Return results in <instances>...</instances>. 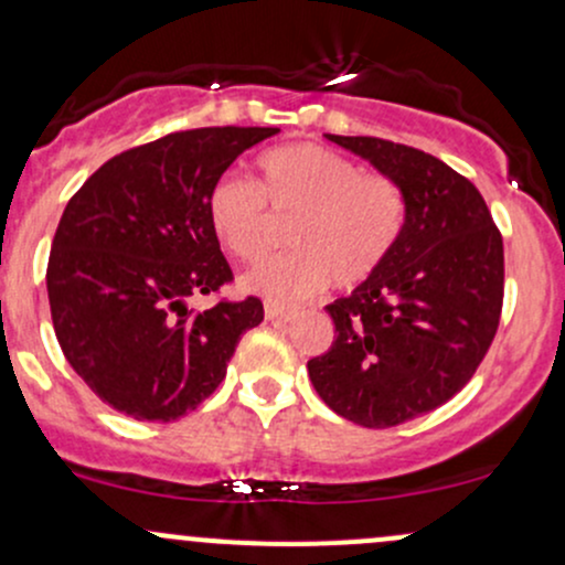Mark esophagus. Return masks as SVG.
<instances>
[{
    "label": "esophagus",
    "instance_id": "obj_1",
    "mask_svg": "<svg viewBox=\"0 0 565 565\" xmlns=\"http://www.w3.org/2000/svg\"><path fill=\"white\" fill-rule=\"evenodd\" d=\"M292 316H295L292 308L278 306V302H265V319H268V321H276V319L289 321V319H292Z\"/></svg>",
    "mask_w": 565,
    "mask_h": 565
}]
</instances>
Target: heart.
<instances>
[{"label": "heart", "mask_w": 565, "mask_h": 565, "mask_svg": "<svg viewBox=\"0 0 565 565\" xmlns=\"http://www.w3.org/2000/svg\"><path fill=\"white\" fill-rule=\"evenodd\" d=\"M259 188L227 173L209 192V225L241 263L268 252L276 222H289L295 252L265 259L244 276L249 292L302 300L327 287L356 289L392 257L405 201L392 179L362 173L330 147L297 141L257 158Z\"/></svg>", "instance_id": "heart-1"}]
</instances>
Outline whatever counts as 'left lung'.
I'll list each match as a JSON object with an SVG mask.
<instances>
[{"label":"left lung","mask_w":565,"mask_h":565,"mask_svg":"<svg viewBox=\"0 0 565 565\" xmlns=\"http://www.w3.org/2000/svg\"><path fill=\"white\" fill-rule=\"evenodd\" d=\"M327 139L399 188L405 225L392 257L327 313L334 343L308 362L334 413L388 429L461 392L493 343L504 244L477 188L434 154L373 136Z\"/></svg>","instance_id":"8db88e82"}]
</instances>
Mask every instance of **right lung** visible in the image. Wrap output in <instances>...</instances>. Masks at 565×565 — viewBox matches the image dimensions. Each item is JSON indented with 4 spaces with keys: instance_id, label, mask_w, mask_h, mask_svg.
I'll list each match as a JSON object with an SVG mask.
<instances>
[{
    "instance_id": "right-lung-1",
    "label": "right lung",
    "mask_w": 565,
    "mask_h": 565,
    "mask_svg": "<svg viewBox=\"0 0 565 565\" xmlns=\"http://www.w3.org/2000/svg\"><path fill=\"white\" fill-rule=\"evenodd\" d=\"M278 128H195L115 154L70 203L47 263L61 351L90 392L136 420L182 418L227 373L263 302L192 295L233 278L209 225V192L241 152Z\"/></svg>"
}]
</instances>
